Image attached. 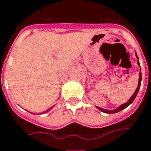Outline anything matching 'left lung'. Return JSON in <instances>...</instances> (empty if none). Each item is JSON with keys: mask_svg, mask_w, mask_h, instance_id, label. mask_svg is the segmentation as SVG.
Returning <instances> with one entry per match:
<instances>
[{"mask_svg": "<svg viewBox=\"0 0 151 151\" xmlns=\"http://www.w3.org/2000/svg\"><path fill=\"white\" fill-rule=\"evenodd\" d=\"M135 56H136L137 59H138V62H137V64L139 66L140 68V72H139V82H138V86H137L136 89L134 91V93H133L132 96H131V98L128 100V101H127L126 103L123 104L121 105H119V107H117L116 109H112V110H109V109H102L101 107H98V106H96V108L98 109L99 111H102V112H104V113H107V114H113V113H116V112H119V111H122L123 109H126L127 107H128L134 101V100L135 99L136 97L137 94L139 93V88H140V86H141V81H142V73H141V67H140V65H139V58H138V55H137L136 52H135Z\"/></svg>", "mask_w": 151, "mask_h": 151, "instance_id": "obj_1", "label": "left lung"}]
</instances>
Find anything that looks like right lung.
<instances>
[{"label":"right lung","instance_id":"right-lung-1","mask_svg":"<svg viewBox=\"0 0 151 151\" xmlns=\"http://www.w3.org/2000/svg\"><path fill=\"white\" fill-rule=\"evenodd\" d=\"M54 106H55V105H54ZM54 106H52V107H51V108H50V109H47V110H46V111H43V112H42V114L47 113V112H48V111H50V110H51V109H52L53 108H54Z\"/></svg>","mask_w":151,"mask_h":151}]
</instances>
